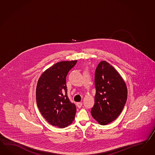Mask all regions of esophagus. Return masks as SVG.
Here are the masks:
<instances>
[{
	"label": "esophagus",
	"instance_id": "esophagus-1",
	"mask_svg": "<svg viewBox=\"0 0 155 155\" xmlns=\"http://www.w3.org/2000/svg\"><path fill=\"white\" fill-rule=\"evenodd\" d=\"M76 105H77V106L78 108H81V107H82V102H77Z\"/></svg>",
	"mask_w": 155,
	"mask_h": 155
}]
</instances>
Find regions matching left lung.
<instances>
[{
  "mask_svg": "<svg viewBox=\"0 0 155 155\" xmlns=\"http://www.w3.org/2000/svg\"><path fill=\"white\" fill-rule=\"evenodd\" d=\"M94 84L96 94L91 115L100 124L105 125L121 113L127 99V88L120 74L106 61H101L96 68Z\"/></svg>",
  "mask_w": 155,
  "mask_h": 155,
  "instance_id": "1",
  "label": "left lung"
}]
</instances>
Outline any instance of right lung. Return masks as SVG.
I'll use <instances>...</instances> for the list:
<instances>
[{"label": "right lung", "mask_w": 155, "mask_h": 155, "mask_svg": "<svg viewBox=\"0 0 155 155\" xmlns=\"http://www.w3.org/2000/svg\"><path fill=\"white\" fill-rule=\"evenodd\" d=\"M77 61H62L42 73L36 91L39 111L49 123L60 128L71 124L76 113L74 104L67 96L66 77Z\"/></svg>", "instance_id": "right-lung-1"}]
</instances>
